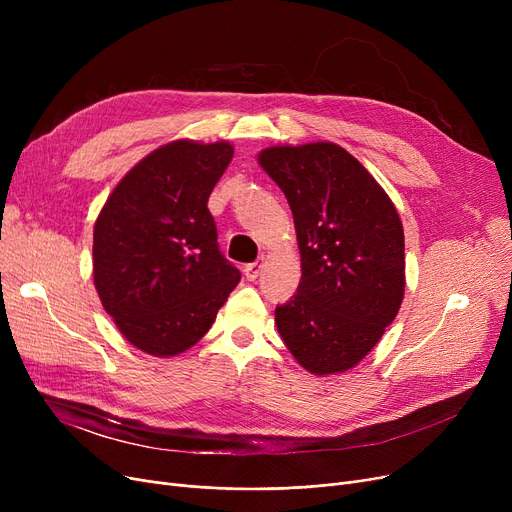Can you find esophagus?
Here are the masks:
<instances>
[{"mask_svg": "<svg viewBox=\"0 0 512 512\" xmlns=\"http://www.w3.org/2000/svg\"><path fill=\"white\" fill-rule=\"evenodd\" d=\"M261 261H255V263H249V265H245V276H247V280H257V276L261 274Z\"/></svg>", "mask_w": 512, "mask_h": 512, "instance_id": "esophagus-1", "label": "esophagus"}]
</instances>
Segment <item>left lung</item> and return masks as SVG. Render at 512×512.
<instances>
[{
    "label": "left lung",
    "instance_id": "8db88e82",
    "mask_svg": "<svg viewBox=\"0 0 512 512\" xmlns=\"http://www.w3.org/2000/svg\"><path fill=\"white\" fill-rule=\"evenodd\" d=\"M259 166L282 188L301 251V282L276 307L292 357L315 375L355 367L405 297V232L384 188L334 143L267 147Z\"/></svg>",
    "mask_w": 512,
    "mask_h": 512
}]
</instances>
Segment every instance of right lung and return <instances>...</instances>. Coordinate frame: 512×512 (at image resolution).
<instances>
[{
  "instance_id": "1",
  "label": "right lung",
  "mask_w": 512,
  "mask_h": 512,
  "mask_svg": "<svg viewBox=\"0 0 512 512\" xmlns=\"http://www.w3.org/2000/svg\"><path fill=\"white\" fill-rule=\"evenodd\" d=\"M232 155L228 141H172L143 157L99 211L95 288L122 336L147 355L197 344L240 280L207 209Z\"/></svg>"
}]
</instances>
